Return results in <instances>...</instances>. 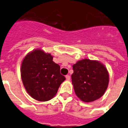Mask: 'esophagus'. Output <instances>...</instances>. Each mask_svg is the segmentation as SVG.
Segmentation results:
<instances>
[{
  "mask_svg": "<svg viewBox=\"0 0 128 128\" xmlns=\"http://www.w3.org/2000/svg\"><path fill=\"white\" fill-rule=\"evenodd\" d=\"M66 78L67 80H70V75H66Z\"/></svg>",
  "mask_w": 128,
  "mask_h": 128,
  "instance_id": "obj_1",
  "label": "esophagus"
}]
</instances>
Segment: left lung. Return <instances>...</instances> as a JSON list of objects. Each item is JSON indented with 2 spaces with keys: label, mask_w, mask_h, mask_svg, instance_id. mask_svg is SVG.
<instances>
[{
  "label": "left lung",
  "mask_w": 128,
  "mask_h": 128,
  "mask_svg": "<svg viewBox=\"0 0 128 128\" xmlns=\"http://www.w3.org/2000/svg\"><path fill=\"white\" fill-rule=\"evenodd\" d=\"M72 84L78 98L84 102L98 99L105 93L110 76L104 64L96 60H80L73 66Z\"/></svg>",
  "instance_id": "8db88e82"
}]
</instances>
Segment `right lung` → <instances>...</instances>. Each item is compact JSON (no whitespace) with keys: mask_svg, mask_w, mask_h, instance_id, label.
Instances as JSON below:
<instances>
[{"mask_svg":"<svg viewBox=\"0 0 128 128\" xmlns=\"http://www.w3.org/2000/svg\"><path fill=\"white\" fill-rule=\"evenodd\" d=\"M20 75L29 95L40 102L53 98L66 80L60 73V66L53 61V56L40 48L33 50L24 56Z\"/></svg>","mask_w":128,"mask_h":128,"instance_id":"obj_1","label":"right lung"}]
</instances>
